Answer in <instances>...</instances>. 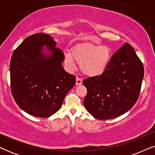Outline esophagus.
Listing matches in <instances>:
<instances>
[{
  "instance_id": "obj_1",
  "label": "esophagus",
  "mask_w": 155,
  "mask_h": 155,
  "mask_svg": "<svg viewBox=\"0 0 155 155\" xmlns=\"http://www.w3.org/2000/svg\"><path fill=\"white\" fill-rule=\"evenodd\" d=\"M82 83V80L80 79L79 78H76V84L77 85H80V84H81Z\"/></svg>"
}]
</instances>
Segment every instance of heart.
<instances>
[{"label": "heart", "mask_w": 155, "mask_h": 155, "mask_svg": "<svg viewBox=\"0 0 155 155\" xmlns=\"http://www.w3.org/2000/svg\"><path fill=\"white\" fill-rule=\"evenodd\" d=\"M111 58L108 46L91 42L78 44L71 52H65L64 61L70 68H74V61L80 64L82 73L89 77H97L104 73Z\"/></svg>", "instance_id": "heart-1"}]
</instances>
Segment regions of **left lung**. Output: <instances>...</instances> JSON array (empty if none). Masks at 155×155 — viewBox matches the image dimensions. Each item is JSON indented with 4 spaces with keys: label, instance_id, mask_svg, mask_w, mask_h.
Returning a JSON list of instances; mask_svg holds the SVG:
<instances>
[{
    "label": "left lung",
    "instance_id": "8db88e82",
    "mask_svg": "<svg viewBox=\"0 0 155 155\" xmlns=\"http://www.w3.org/2000/svg\"><path fill=\"white\" fill-rule=\"evenodd\" d=\"M144 67L128 43L111 56L104 73L82 82L87 90L84 106L99 120L118 117L130 110L138 99Z\"/></svg>",
    "mask_w": 155,
    "mask_h": 155
}]
</instances>
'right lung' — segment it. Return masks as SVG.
Here are the masks:
<instances>
[{
	"label": "right lung",
	"instance_id": "obj_1",
	"mask_svg": "<svg viewBox=\"0 0 155 155\" xmlns=\"http://www.w3.org/2000/svg\"><path fill=\"white\" fill-rule=\"evenodd\" d=\"M56 45L50 35L37 33L27 37L11 57L12 97L23 111L36 117H49L56 113L76 82L75 76L63 68L64 54ZM44 45L51 55L43 54Z\"/></svg>",
	"mask_w": 155,
	"mask_h": 155
}]
</instances>
